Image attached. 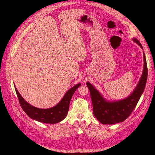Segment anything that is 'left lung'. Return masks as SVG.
Returning a JSON list of instances; mask_svg holds the SVG:
<instances>
[{"mask_svg":"<svg viewBox=\"0 0 155 155\" xmlns=\"http://www.w3.org/2000/svg\"><path fill=\"white\" fill-rule=\"evenodd\" d=\"M133 41L143 49L140 42L136 38H133ZM143 58V71L139 83L133 90V93L124 99L114 101H107L99 93V91L93 87V85L88 82L87 83L91 93L93 114L97 119L102 124H114L123 122L129 117L137 106L145 88L148 76L147 61L144 52Z\"/></svg>","mask_w":155,"mask_h":155,"instance_id":"1","label":"left lung"}]
</instances>
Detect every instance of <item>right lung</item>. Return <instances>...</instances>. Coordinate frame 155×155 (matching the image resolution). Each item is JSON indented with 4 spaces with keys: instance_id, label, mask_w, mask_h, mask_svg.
Instances as JSON below:
<instances>
[{
    "instance_id": "obj_1",
    "label": "right lung",
    "mask_w": 155,
    "mask_h": 155,
    "mask_svg": "<svg viewBox=\"0 0 155 155\" xmlns=\"http://www.w3.org/2000/svg\"><path fill=\"white\" fill-rule=\"evenodd\" d=\"M81 84V83H78L71 88L67 91L64 97L57 105L49 108H39L33 107L22 97L15 87V88L22 110L29 117L41 123L55 124L64 120L67 117L69 109V104L72 95Z\"/></svg>"
}]
</instances>
